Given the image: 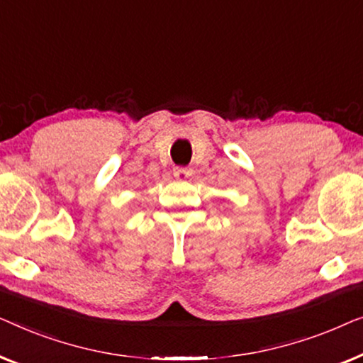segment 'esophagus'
Wrapping results in <instances>:
<instances>
[{
    "label": "esophagus",
    "mask_w": 363,
    "mask_h": 363,
    "mask_svg": "<svg viewBox=\"0 0 363 363\" xmlns=\"http://www.w3.org/2000/svg\"><path fill=\"white\" fill-rule=\"evenodd\" d=\"M174 177L176 179H181V181H186L187 177L192 176V171L187 169V167H174Z\"/></svg>",
    "instance_id": "34e87169"
}]
</instances>
